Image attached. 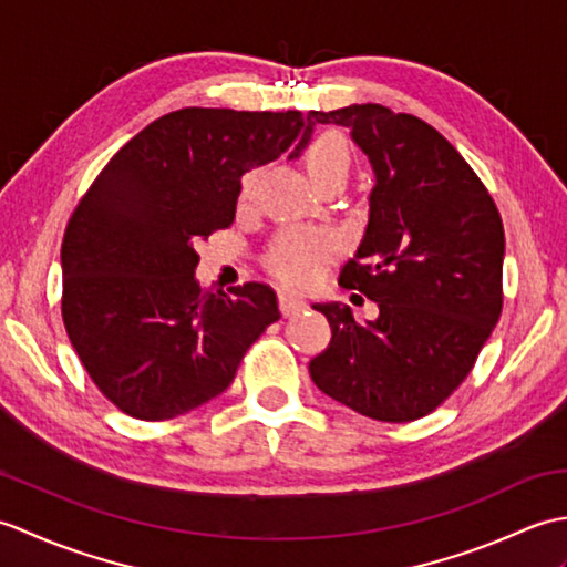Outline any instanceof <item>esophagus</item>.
<instances>
[{
  "label": "esophagus",
  "instance_id": "1",
  "mask_svg": "<svg viewBox=\"0 0 567 567\" xmlns=\"http://www.w3.org/2000/svg\"><path fill=\"white\" fill-rule=\"evenodd\" d=\"M307 307V302L302 297H297L292 292H280V311L285 317H292V315H299Z\"/></svg>",
  "mask_w": 567,
  "mask_h": 567
}]
</instances>
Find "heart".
I'll use <instances>...</instances> for the list:
<instances>
[{
	"mask_svg": "<svg viewBox=\"0 0 567 567\" xmlns=\"http://www.w3.org/2000/svg\"><path fill=\"white\" fill-rule=\"evenodd\" d=\"M305 165L311 183L327 177L331 173H346L351 167V148L348 143L327 131L309 143L305 151ZM252 185V175L244 179V195ZM336 252V240L323 231H290L275 240L272 248L265 256L268 268L277 280L292 287H309L319 280V275L327 268V262Z\"/></svg>",
	"mask_w": 567,
	"mask_h": 567,
	"instance_id": "b5f03b06",
	"label": "heart"
}]
</instances>
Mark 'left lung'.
I'll list each match as a JSON object with an SVG mask.
<instances>
[{
    "label": "left lung",
    "mask_w": 567,
    "mask_h": 567,
    "mask_svg": "<svg viewBox=\"0 0 567 567\" xmlns=\"http://www.w3.org/2000/svg\"><path fill=\"white\" fill-rule=\"evenodd\" d=\"M351 128L375 173L370 219L339 282L378 302L360 323L351 307L315 305L331 343L309 375L353 412L402 424L431 414L473 370L502 315L504 226L483 179L436 128L382 104L309 112Z\"/></svg>",
    "instance_id": "left-lung-1"
}]
</instances>
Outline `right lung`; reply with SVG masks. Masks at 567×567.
Masks as SVG:
<instances>
[{
  "label": "right lung",
  "instance_id": "obj_1",
  "mask_svg": "<svg viewBox=\"0 0 567 567\" xmlns=\"http://www.w3.org/2000/svg\"><path fill=\"white\" fill-rule=\"evenodd\" d=\"M302 112L187 106L131 138L72 212L63 323L92 382L124 414L165 421L221 394L280 319L268 285L202 290L195 244L236 216L240 177L302 134Z\"/></svg>",
  "mask_w": 567,
  "mask_h": 567
}]
</instances>
